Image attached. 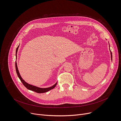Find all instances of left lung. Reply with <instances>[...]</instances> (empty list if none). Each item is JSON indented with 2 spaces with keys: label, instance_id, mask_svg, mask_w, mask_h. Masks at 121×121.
I'll return each instance as SVG.
<instances>
[{
  "label": "left lung",
  "instance_id": "obj_1",
  "mask_svg": "<svg viewBox=\"0 0 121 121\" xmlns=\"http://www.w3.org/2000/svg\"><path fill=\"white\" fill-rule=\"evenodd\" d=\"M106 40H107V39H106ZM109 46H110V44H109ZM110 53H111V60H112V52L111 51V50H110Z\"/></svg>",
  "mask_w": 121,
  "mask_h": 121
}]
</instances>
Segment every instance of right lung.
I'll return each mask as SVG.
<instances>
[{
    "label": "right lung",
    "instance_id": "1",
    "mask_svg": "<svg viewBox=\"0 0 121 121\" xmlns=\"http://www.w3.org/2000/svg\"><path fill=\"white\" fill-rule=\"evenodd\" d=\"M20 45V44H19ZM19 45L18 46V47L16 49V59H17V52H18V48L19 47ZM15 67H16V72H17V75H18L19 78H20V79L21 80V81H22V84H23V85L25 86V87L28 90H30V91H33L34 92H36L37 93H45V92H46L51 90L53 89L57 84V82H56V84H55L53 86H51V87H49V88H39V87H36V86H33V85H32L31 84H30L28 83H27L24 80H23L22 79V78L20 73H19V70H18V66H17V62H16L15 63Z\"/></svg>",
    "mask_w": 121,
    "mask_h": 121
}]
</instances>
